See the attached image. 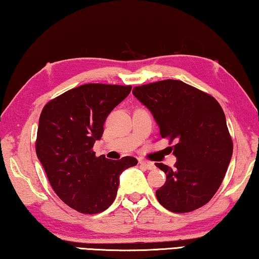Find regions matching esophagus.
Returning <instances> with one entry per match:
<instances>
[{
    "label": "esophagus",
    "instance_id": "1",
    "mask_svg": "<svg viewBox=\"0 0 259 259\" xmlns=\"http://www.w3.org/2000/svg\"><path fill=\"white\" fill-rule=\"evenodd\" d=\"M139 163L142 165V166H145L147 169H154L155 168V164L151 163V162H147L145 159H140Z\"/></svg>",
    "mask_w": 259,
    "mask_h": 259
}]
</instances>
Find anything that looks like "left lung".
I'll use <instances>...</instances> for the list:
<instances>
[{
    "instance_id": "left-lung-1",
    "label": "left lung",
    "mask_w": 259,
    "mask_h": 259,
    "mask_svg": "<svg viewBox=\"0 0 259 259\" xmlns=\"http://www.w3.org/2000/svg\"><path fill=\"white\" fill-rule=\"evenodd\" d=\"M133 95L149 109L160 137L176 145L175 167L156 163L166 181L156 192L165 209L185 213L206 204L222 185L233 154L226 117L212 96L180 80L134 87Z\"/></svg>"
}]
</instances>
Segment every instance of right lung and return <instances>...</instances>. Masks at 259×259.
Masks as SVG:
<instances>
[{
    "label": "right lung",
    "instance_id": "1",
    "mask_svg": "<svg viewBox=\"0 0 259 259\" xmlns=\"http://www.w3.org/2000/svg\"><path fill=\"white\" fill-rule=\"evenodd\" d=\"M131 86L86 83L45 105L35 150L57 196L81 213H100L116 198L119 176L137 158L96 157L93 147L103 134L109 113L131 93Z\"/></svg>",
    "mask_w": 259,
    "mask_h": 259
}]
</instances>
